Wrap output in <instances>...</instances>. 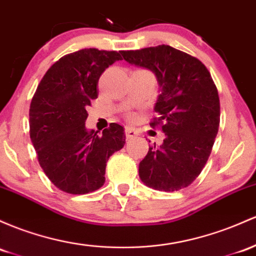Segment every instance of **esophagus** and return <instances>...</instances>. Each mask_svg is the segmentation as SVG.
Returning <instances> with one entry per match:
<instances>
[{"label": "esophagus", "mask_w": 256, "mask_h": 256, "mask_svg": "<svg viewBox=\"0 0 256 256\" xmlns=\"http://www.w3.org/2000/svg\"><path fill=\"white\" fill-rule=\"evenodd\" d=\"M125 134H126V138H132V137H134L137 134L136 131H134L132 128H130V126H126Z\"/></svg>", "instance_id": "1"}]
</instances>
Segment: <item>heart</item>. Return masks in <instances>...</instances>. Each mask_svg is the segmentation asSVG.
Returning a JSON list of instances; mask_svg holds the SVG:
<instances>
[{
  "instance_id": "obj_1",
  "label": "heart",
  "mask_w": 256,
  "mask_h": 256,
  "mask_svg": "<svg viewBox=\"0 0 256 256\" xmlns=\"http://www.w3.org/2000/svg\"><path fill=\"white\" fill-rule=\"evenodd\" d=\"M130 118H131V115H130Z\"/></svg>"
}]
</instances>
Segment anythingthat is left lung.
I'll use <instances>...</instances> for the list:
<instances>
[{"mask_svg":"<svg viewBox=\"0 0 256 256\" xmlns=\"http://www.w3.org/2000/svg\"><path fill=\"white\" fill-rule=\"evenodd\" d=\"M130 64L150 69L160 94L150 125L165 134L162 146H150L140 162V178L154 190L186 188L206 166L220 125V100L206 66L198 58L168 44L122 50Z\"/></svg>","mask_w":256,"mask_h":256,"instance_id":"obj_1","label":"left lung"}]
</instances>
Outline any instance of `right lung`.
<instances>
[{"label":"right lung","mask_w":256,"mask_h":256,"mask_svg":"<svg viewBox=\"0 0 256 256\" xmlns=\"http://www.w3.org/2000/svg\"><path fill=\"white\" fill-rule=\"evenodd\" d=\"M122 50L85 48L69 53L47 70L29 112L30 138L38 164L56 187L86 194L104 184L109 156L125 144L124 128L112 122L102 136L87 131L86 108L98 96V80Z\"/></svg>","instance_id":"1"}]
</instances>
